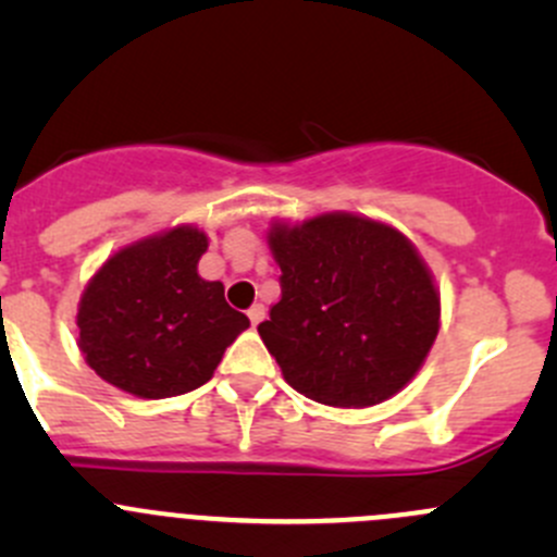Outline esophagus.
<instances>
[{
    "label": "esophagus",
    "mask_w": 557,
    "mask_h": 557,
    "mask_svg": "<svg viewBox=\"0 0 557 557\" xmlns=\"http://www.w3.org/2000/svg\"><path fill=\"white\" fill-rule=\"evenodd\" d=\"M247 318H250L252 325H258L263 318H267V310H263V305H252L250 310H247Z\"/></svg>",
    "instance_id": "1"
}]
</instances>
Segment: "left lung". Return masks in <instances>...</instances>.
Returning <instances> with one entry per match:
<instances>
[{"mask_svg":"<svg viewBox=\"0 0 557 557\" xmlns=\"http://www.w3.org/2000/svg\"><path fill=\"white\" fill-rule=\"evenodd\" d=\"M280 296L258 325L285 383L329 407H372L401 391L440 331V296L404 234L369 218L274 226Z\"/></svg>","mask_w":557,"mask_h":557,"instance_id":"left-lung-1","label":"left lung"}]
</instances>
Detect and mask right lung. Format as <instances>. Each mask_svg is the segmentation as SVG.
Here are the masks:
<instances>
[{"label":"right lung","instance_id":"obj_1","mask_svg":"<svg viewBox=\"0 0 557 557\" xmlns=\"http://www.w3.org/2000/svg\"><path fill=\"white\" fill-rule=\"evenodd\" d=\"M207 237L180 226L123 247L77 310L81 350L99 377L139 398H170L212 377L226 347L250 325L221 283L196 272Z\"/></svg>","mask_w":557,"mask_h":557}]
</instances>
